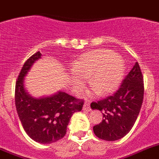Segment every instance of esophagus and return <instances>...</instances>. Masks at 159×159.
Here are the masks:
<instances>
[{
  "label": "esophagus",
  "mask_w": 159,
  "mask_h": 159,
  "mask_svg": "<svg viewBox=\"0 0 159 159\" xmlns=\"http://www.w3.org/2000/svg\"><path fill=\"white\" fill-rule=\"evenodd\" d=\"M83 109L84 111H87V112H89L91 111V108H90V104H89V101H86L84 104V107H83Z\"/></svg>",
  "instance_id": "34e87169"
}]
</instances>
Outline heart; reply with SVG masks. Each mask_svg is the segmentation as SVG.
Returning <instances> with one entry per match:
<instances>
[{"label": "heart", "mask_w": 159, "mask_h": 159, "mask_svg": "<svg viewBox=\"0 0 159 159\" xmlns=\"http://www.w3.org/2000/svg\"><path fill=\"white\" fill-rule=\"evenodd\" d=\"M77 75L73 77V86L77 93L85 87L84 79L99 96L109 94L119 86L124 75V62L109 50H95L83 54L73 64Z\"/></svg>", "instance_id": "1"}]
</instances>
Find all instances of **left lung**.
<instances>
[{
	"instance_id": "left-lung-1",
	"label": "left lung",
	"mask_w": 159,
	"mask_h": 159,
	"mask_svg": "<svg viewBox=\"0 0 159 159\" xmlns=\"http://www.w3.org/2000/svg\"><path fill=\"white\" fill-rule=\"evenodd\" d=\"M144 84L137 62L112 96L91 104V108L102 112L103 120L93 126L96 137L105 141L119 140L129 132L142 108Z\"/></svg>"
}]
</instances>
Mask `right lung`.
Listing matches in <instances>:
<instances>
[{"label": "right lung", "instance_id": "obj_1", "mask_svg": "<svg viewBox=\"0 0 159 159\" xmlns=\"http://www.w3.org/2000/svg\"><path fill=\"white\" fill-rule=\"evenodd\" d=\"M41 56L38 51L23 65L16 82L15 105L28 136L39 143L50 144L65 136L70 117L82 110L84 100L64 92L40 98H34L27 93L24 88L25 76Z\"/></svg>", "mask_w": 159, "mask_h": 159}]
</instances>
